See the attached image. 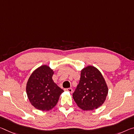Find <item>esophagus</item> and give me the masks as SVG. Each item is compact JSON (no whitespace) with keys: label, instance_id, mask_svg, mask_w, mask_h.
I'll list each match as a JSON object with an SVG mask.
<instances>
[{"label":"esophagus","instance_id":"obj_1","mask_svg":"<svg viewBox=\"0 0 134 134\" xmlns=\"http://www.w3.org/2000/svg\"><path fill=\"white\" fill-rule=\"evenodd\" d=\"M65 91H69V92H70V93L73 92V89H72V88H67V89H65Z\"/></svg>","mask_w":134,"mask_h":134}]
</instances>
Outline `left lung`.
<instances>
[{"label": "left lung", "mask_w": 134, "mask_h": 134, "mask_svg": "<svg viewBox=\"0 0 134 134\" xmlns=\"http://www.w3.org/2000/svg\"><path fill=\"white\" fill-rule=\"evenodd\" d=\"M108 87L101 72L97 68L88 66L81 71L78 85L73 94L74 100L83 110H92L105 101Z\"/></svg>", "instance_id": "left-lung-1"}]
</instances>
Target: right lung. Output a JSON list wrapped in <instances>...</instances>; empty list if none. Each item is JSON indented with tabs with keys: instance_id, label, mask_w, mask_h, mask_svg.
I'll return each instance as SVG.
<instances>
[{
	"instance_id": "1",
	"label": "right lung",
	"mask_w": 134,
	"mask_h": 134,
	"mask_svg": "<svg viewBox=\"0 0 134 134\" xmlns=\"http://www.w3.org/2000/svg\"><path fill=\"white\" fill-rule=\"evenodd\" d=\"M54 71L44 65L34 71L26 86L27 97L32 105L42 111H49L58 103L60 95L64 92L52 80Z\"/></svg>"
}]
</instances>
